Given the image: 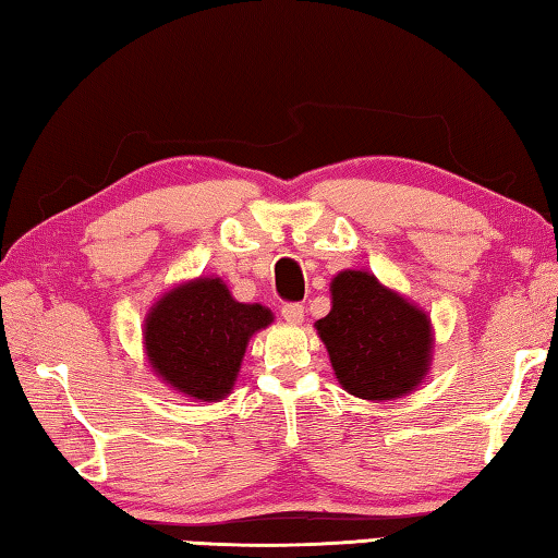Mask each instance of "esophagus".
<instances>
[{
	"mask_svg": "<svg viewBox=\"0 0 558 558\" xmlns=\"http://www.w3.org/2000/svg\"><path fill=\"white\" fill-rule=\"evenodd\" d=\"M281 316H284L287 324L296 326V324H301V320H304V306H301V304H284V306H281Z\"/></svg>",
	"mask_w": 558,
	"mask_h": 558,
	"instance_id": "obj_1",
	"label": "esophagus"
}]
</instances>
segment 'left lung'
<instances>
[{
  "label": "left lung",
  "mask_w": 558,
  "mask_h": 558,
  "mask_svg": "<svg viewBox=\"0 0 558 558\" xmlns=\"http://www.w3.org/2000/svg\"><path fill=\"white\" fill-rule=\"evenodd\" d=\"M316 333L340 387L367 402L412 395L432 369V318L365 269L336 274L330 314L316 320Z\"/></svg>",
  "instance_id": "obj_1"
}]
</instances>
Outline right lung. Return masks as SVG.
<instances>
[{"label": "right lung", "instance_id": "add662e5", "mask_svg": "<svg viewBox=\"0 0 558 558\" xmlns=\"http://www.w3.org/2000/svg\"><path fill=\"white\" fill-rule=\"evenodd\" d=\"M271 324L267 306L232 299L220 277L181 281L144 318L146 363L173 392L220 402L232 392L250 338Z\"/></svg>", "mask_w": 558, "mask_h": 558}]
</instances>
